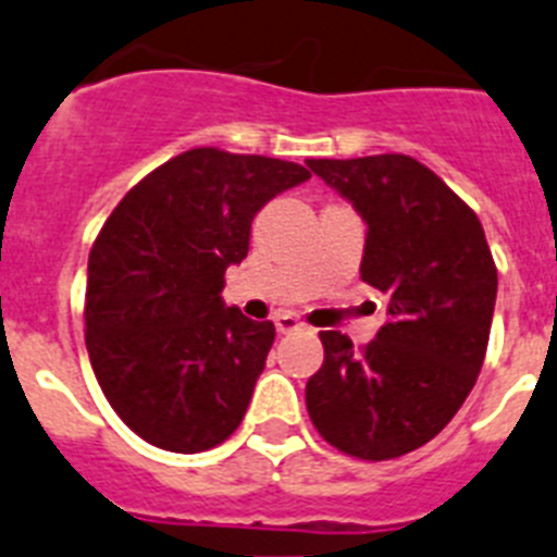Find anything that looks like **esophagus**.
I'll return each mask as SVG.
<instances>
[{
  "mask_svg": "<svg viewBox=\"0 0 557 557\" xmlns=\"http://www.w3.org/2000/svg\"><path fill=\"white\" fill-rule=\"evenodd\" d=\"M274 327H277L280 333H294L302 327V322H299L294 313H277V317H274Z\"/></svg>",
  "mask_w": 557,
  "mask_h": 557,
  "instance_id": "obj_1",
  "label": "esophagus"
}]
</instances>
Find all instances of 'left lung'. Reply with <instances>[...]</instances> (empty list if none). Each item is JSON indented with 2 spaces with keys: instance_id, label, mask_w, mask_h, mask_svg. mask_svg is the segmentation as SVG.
Instances as JSON below:
<instances>
[{
  "instance_id": "1",
  "label": "left lung",
  "mask_w": 557,
  "mask_h": 557,
  "mask_svg": "<svg viewBox=\"0 0 557 557\" xmlns=\"http://www.w3.org/2000/svg\"><path fill=\"white\" fill-rule=\"evenodd\" d=\"M367 224L361 280L389 297L361 350L322 331L306 386L317 432L350 457L395 459L437 437L476 384L496 306V263L476 212L406 153L308 159Z\"/></svg>"
}]
</instances>
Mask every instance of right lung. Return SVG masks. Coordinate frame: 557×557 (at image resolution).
I'll use <instances>...</instances> for the list:
<instances>
[{
	"label": "right lung",
	"mask_w": 557,
	"mask_h": 557,
	"mask_svg": "<svg viewBox=\"0 0 557 557\" xmlns=\"http://www.w3.org/2000/svg\"><path fill=\"white\" fill-rule=\"evenodd\" d=\"M311 178L297 162L193 148L125 193L89 251L86 350L111 409L151 446L196 454L240 425L272 322L221 299L251 219Z\"/></svg>",
	"instance_id": "add662e5"
}]
</instances>
